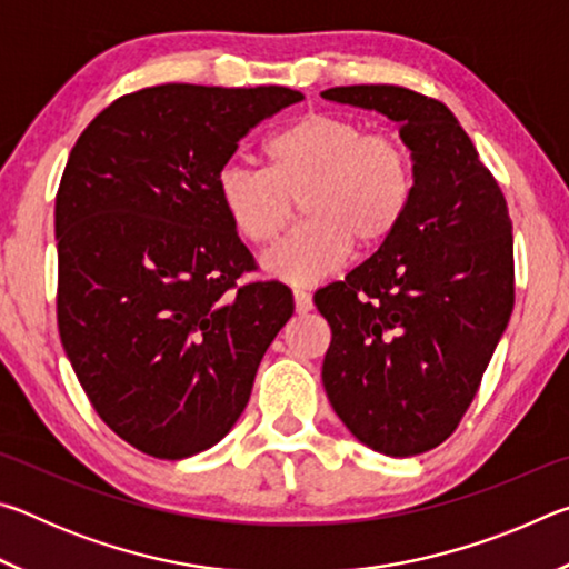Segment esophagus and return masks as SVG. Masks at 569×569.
Here are the masks:
<instances>
[{"mask_svg":"<svg viewBox=\"0 0 569 569\" xmlns=\"http://www.w3.org/2000/svg\"><path fill=\"white\" fill-rule=\"evenodd\" d=\"M293 303L298 313H308L313 308V298L303 288H293Z\"/></svg>","mask_w":569,"mask_h":569,"instance_id":"34e87169","label":"esophagus"}]
</instances>
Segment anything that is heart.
Returning <instances> with one entry per match:
<instances>
[{
	"label": "heart",
	"mask_w": 569,
	"mask_h": 569,
	"mask_svg": "<svg viewBox=\"0 0 569 569\" xmlns=\"http://www.w3.org/2000/svg\"><path fill=\"white\" fill-rule=\"evenodd\" d=\"M268 168L230 160L216 176L220 206L236 233L266 246L283 233L301 200L308 218L263 256L266 271L308 286L339 271L351 248L393 236L413 198L407 142L339 112H306L266 142Z\"/></svg>",
	"instance_id": "heart-1"
}]
</instances>
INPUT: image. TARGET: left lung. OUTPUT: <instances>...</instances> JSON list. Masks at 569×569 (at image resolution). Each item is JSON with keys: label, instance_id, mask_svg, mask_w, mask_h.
I'll return each instance as SVG.
<instances>
[{"label": "left lung", "instance_id": "obj_1", "mask_svg": "<svg viewBox=\"0 0 569 569\" xmlns=\"http://www.w3.org/2000/svg\"><path fill=\"white\" fill-rule=\"evenodd\" d=\"M399 122L413 156L407 218L313 296L331 326L323 387L366 447L413 457L455 435L515 308L502 188L445 102L399 84L323 92Z\"/></svg>", "mask_w": 569, "mask_h": 569}]
</instances>
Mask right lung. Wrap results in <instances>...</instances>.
Listing matches in <instances>:
<instances>
[{"label": "right lung", "instance_id": "right-lung-1", "mask_svg": "<svg viewBox=\"0 0 569 569\" xmlns=\"http://www.w3.org/2000/svg\"><path fill=\"white\" fill-rule=\"evenodd\" d=\"M301 100L278 84H156L74 142L54 200L57 326L92 409L142 455L186 459L223 439L291 319L283 283L248 278L216 176Z\"/></svg>", "mask_w": 569, "mask_h": 569}]
</instances>
